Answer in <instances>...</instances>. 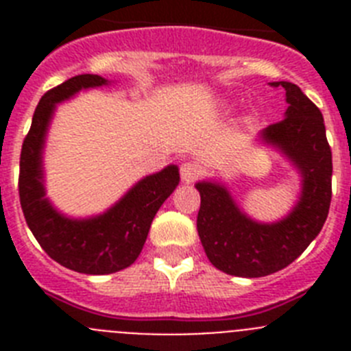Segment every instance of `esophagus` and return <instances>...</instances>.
Segmentation results:
<instances>
[{
    "label": "esophagus",
    "mask_w": 351,
    "mask_h": 351,
    "mask_svg": "<svg viewBox=\"0 0 351 351\" xmlns=\"http://www.w3.org/2000/svg\"><path fill=\"white\" fill-rule=\"evenodd\" d=\"M179 172H181V179L184 182H193L195 179L198 178V167L195 165V163H191V161H186V163H182L181 169H179Z\"/></svg>",
    "instance_id": "obj_1"
}]
</instances>
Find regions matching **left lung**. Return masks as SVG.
Instances as JSON below:
<instances>
[{
	"label": "left lung",
	"mask_w": 351,
	"mask_h": 351,
	"mask_svg": "<svg viewBox=\"0 0 351 351\" xmlns=\"http://www.w3.org/2000/svg\"><path fill=\"white\" fill-rule=\"evenodd\" d=\"M283 88L288 108L285 119L260 132V141L280 151L300 176V195L293 209L274 223L250 218L218 181H200L197 230L209 262L239 278H262L278 272L300 256L320 234L332 198V153L324 116L299 86Z\"/></svg>",
	"instance_id": "8db88e82"
}]
</instances>
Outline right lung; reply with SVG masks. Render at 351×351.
<instances>
[{
	"mask_svg": "<svg viewBox=\"0 0 351 351\" xmlns=\"http://www.w3.org/2000/svg\"><path fill=\"white\" fill-rule=\"evenodd\" d=\"M108 84L104 77L84 73L45 93L21 151L19 197L27 226L52 260L82 274H112L130 267L141 255L158 209L179 184L178 165H169L135 182L110 209L89 218L64 216L45 197L43 149L56 105L82 89Z\"/></svg>",
	"mask_w": 351,
	"mask_h": 351,
	"instance_id": "obj_1",
	"label": "right lung"
}]
</instances>
